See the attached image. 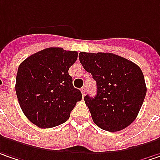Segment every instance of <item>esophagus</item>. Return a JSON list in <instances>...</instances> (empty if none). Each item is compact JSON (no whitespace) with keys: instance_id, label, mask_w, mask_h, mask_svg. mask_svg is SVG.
Here are the masks:
<instances>
[{"instance_id":"obj_1","label":"esophagus","mask_w":160,"mask_h":160,"mask_svg":"<svg viewBox=\"0 0 160 160\" xmlns=\"http://www.w3.org/2000/svg\"><path fill=\"white\" fill-rule=\"evenodd\" d=\"M80 91H81V94H82V96L84 97V96H85V93H86V89H85L84 87H82V88L80 89Z\"/></svg>"}]
</instances>
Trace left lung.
I'll return each instance as SVG.
<instances>
[{"mask_svg":"<svg viewBox=\"0 0 160 160\" xmlns=\"http://www.w3.org/2000/svg\"><path fill=\"white\" fill-rule=\"evenodd\" d=\"M83 68L97 83V95L84 97L94 123L109 132L130 125L147 93L144 75L134 62L113 53L80 52Z\"/></svg>","mask_w":160,"mask_h":160,"instance_id":"left-lung-1","label":"left lung"}]
</instances>
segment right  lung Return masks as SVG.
<instances>
[{"instance_id": "add662e5", "label": "right lung", "mask_w": 160, "mask_h": 160, "mask_svg": "<svg viewBox=\"0 0 160 160\" xmlns=\"http://www.w3.org/2000/svg\"><path fill=\"white\" fill-rule=\"evenodd\" d=\"M78 52L47 48L24 60L18 68L15 90L27 118L42 128L59 126L70 118L81 92L75 89L69 69Z\"/></svg>"}]
</instances>
